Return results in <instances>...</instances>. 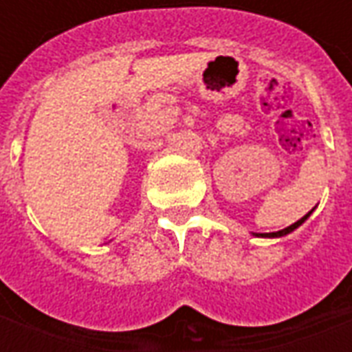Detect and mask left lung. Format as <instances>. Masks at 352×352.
<instances>
[{"label":"left lung","instance_id":"8db88e82","mask_svg":"<svg viewBox=\"0 0 352 352\" xmlns=\"http://www.w3.org/2000/svg\"><path fill=\"white\" fill-rule=\"evenodd\" d=\"M313 213V209H311L309 213L305 214V217H302V219H300V221H296L294 224H290V226H287V228H283V230H279V232H270V234H252V236H256V237H285V236H288V234H292V232H294L296 228H300V226H302L303 222L307 221V219H309V214Z\"/></svg>","mask_w":352,"mask_h":352}]
</instances>
